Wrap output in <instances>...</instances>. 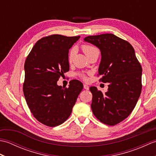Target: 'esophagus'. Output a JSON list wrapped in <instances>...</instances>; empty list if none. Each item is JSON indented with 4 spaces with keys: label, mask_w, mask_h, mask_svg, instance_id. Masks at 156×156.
<instances>
[{
    "label": "esophagus",
    "mask_w": 156,
    "mask_h": 156,
    "mask_svg": "<svg viewBox=\"0 0 156 156\" xmlns=\"http://www.w3.org/2000/svg\"><path fill=\"white\" fill-rule=\"evenodd\" d=\"M84 88L85 89V90H88L89 87H88V85H87V84H84Z\"/></svg>",
    "instance_id": "1"
}]
</instances>
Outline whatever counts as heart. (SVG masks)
<instances>
[{
	"mask_svg": "<svg viewBox=\"0 0 156 156\" xmlns=\"http://www.w3.org/2000/svg\"><path fill=\"white\" fill-rule=\"evenodd\" d=\"M82 50L84 53V54L87 56L90 55L92 52H93L94 51L97 50V48H94V46L88 45V44H84L81 46ZM74 49H70V51H69L68 54V62L69 63H72L73 61V59H74ZM78 76H80V78L82 79L83 80H87V76H86L84 74H82V73H80L79 74Z\"/></svg>",
	"mask_w": 156,
	"mask_h": 156,
	"instance_id": "heart-1",
	"label": "heart"
}]
</instances>
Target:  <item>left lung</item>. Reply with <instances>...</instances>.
Masks as SVG:
<instances>
[{
  "instance_id": "8db88e82",
  "label": "left lung",
  "mask_w": 156,
  "mask_h": 156,
  "mask_svg": "<svg viewBox=\"0 0 156 156\" xmlns=\"http://www.w3.org/2000/svg\"><path fill=\"white\" fill-rule=\"evenodd\" d=\"M84 40L100 49L99 81L109 83L105 94L90 88L92 112L101 122L115 125L125 120L137 104L142 88L141 66L133 46L113 34L88 36Z\"/></svg>"
}]
</instances>
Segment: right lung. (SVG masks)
<instances>
[{
	"label": "right lung",
	"mask_w": 156,
	"mask_h": 156,
	"mask_svg": "<svg viewBox=\"0 0 156 156\" xmlns=\"http://www.w3.org/2000/svg\"><path fill=\"white\" fill-rule=\"evenodd\" d=\"M80 36L54 34L39 39L25 62L23 90L26 102L37 120L48 127L62 124L71 115L83 84L77 80L68 88L57 82L69 69L68 52Z\"/></svg>",
	"instance_id": "add662e5"
}]
</instances>
